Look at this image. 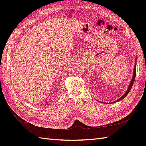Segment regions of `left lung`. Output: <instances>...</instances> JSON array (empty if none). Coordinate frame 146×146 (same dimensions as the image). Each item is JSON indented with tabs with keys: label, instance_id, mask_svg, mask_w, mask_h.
I'll use <instances>...</instances> for the list:
<instances>
[{
	"label": "left lung",
	"instance_id": "8db88e82",
	"mask_svg": "<svg viewBox=\"0 0 146 146\" xmlns=\"http://www.w3.org/2000/svg\"><path fill=\"white\" fill-rule=\"evenodd\" d=\"M136 65H135V66H134V75H133V77H132V80H131V83H130V85H129V86L128 87V89H127V92H126V93L125 94L123 95L122 97H121L120 98H119V100H117L116 102H119V101H120V100H122V99H123L127 95H128V94L129 93V92L131 91V88H132V85H133V84H134V81H135V75H136ZM113 102V103H114Z\"/></svg>",
	"mask_w": 146,
	"mask_h": 146
}]
</instances>
